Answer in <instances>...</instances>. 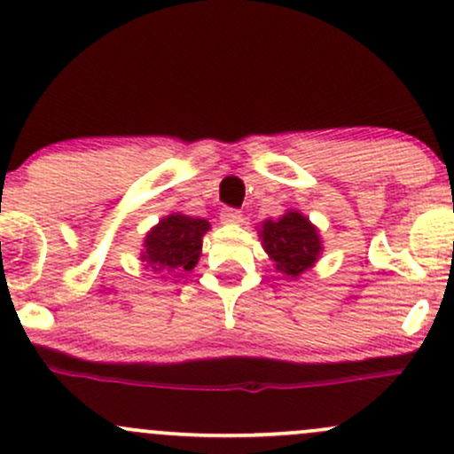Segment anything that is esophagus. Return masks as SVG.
Here are the masks:
<instances>
[{"mask_svg": "<svg viewBox=\"0 0 454 454\" xmlns=\"http://www.w3.org/2000/svg\"><path fill=\"white\" fill-rule=\"evenodd\" d=\"M220 220L222 223H232V226H239L243 222V213L237 209H223L220 213Z\"/></svg>", "mask_w": 454, "mask_h": 454, "instance_id": "esophagus-1", "label": "esophagus"}]
</instances>
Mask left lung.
I'll return each instance as SVG.
<instances>
[{"instance_id": "obj_1", "label": "left lung", "mask_w": 454, "mask_h": 454, "mask_svg": "<svg viewBox=\"0 0 454 454\" xmlns=\"http://www.w3.org/2000/svg\"><path fill=\"white\" fill-rule=\"evenodd\" d=\"M258 237L264 252L273 260V267L286 279H299L309 270L325 252L322 234L309 217L301 211L288 209L278 220H264L258 226Z\"/></svg>"}]
</instances>
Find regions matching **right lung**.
<instances>
[{
  "mask_svg": "<svg viewBox=\"0 0 454 454\" xmlns=\"http://www.w3.org/2000/svg\"><path fill=\"white\" fill-rule=\"evenodd\" d=\"M209 231L211 223L202 217L170 213L145 234L140 262L160 275V279L184 275V270H192L198 264L202 254V237Z\"/></svg>",
  "mask_w": 454,
  "mask_h": 454,
  "instance_id": "add662e5",
  "label": "right lung"
}]
</instances>
